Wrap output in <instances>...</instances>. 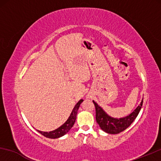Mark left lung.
Instances as JSON below:
<instances>
[{
	"label": "left lung",
	"instance_id": "1",
	"mask_svg": "<svg viewBox=\"0 0 161 161\" xmlns=\"http://www.w3.org/2000/svg\"><path fill=\"white\" fill-rule=\"evenodd\" d=\"M93 103L95 106L96 121L97 124L100 125V128L108 133L117 134L126 130L136 119L142 107L143 100L141 104L136 108V109L133 113L126 117L120 119L113 118L108 116L103 111L102 108L99 106L94 101H93Z\"/></svg>",
	"mask_w": 161,
	"mask_h": 161
}]
</instances>
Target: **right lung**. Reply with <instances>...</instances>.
Segmentation results:
<instances>
[{
    "label": "right lung",
    "instance_id": "right-lung-1",
    "mask_svg": "<svg viewBox=\"0 0 161 161\" xmlns=\"http://www.w3.org/2000/svg\"><path fill=\"white\" fill-rule=\"evenodd\" d=\"M83 100H80L77 104L75 105V108L72 110L71 114L68 118V119L66 121L64 124L61 125V127H59L58 128H57L55 130L50 131V132H42V131H39V133H41L42 135L45 136L46 138H57L59 137H61L64 135H65L66 133H68L70 129L72 128L73 125L75 124L76 120V116L78 114V110L80 107V103H82Z\"/></svg>",
    "mask_w": 161,
    "mask_h": 161
}]
</instances>
